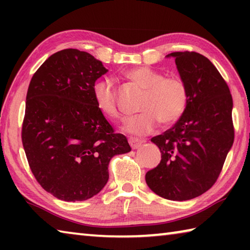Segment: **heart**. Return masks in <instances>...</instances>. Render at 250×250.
Wrapping results in <instances>:
<instances>
[{
    "label": "heart",
    "instance_id": "1",
    "mask_svg": "<svg viewBox=\"0 0 250 250\" xmlns=\"http://www.w3.org/2000/svg\"><path fill=\"white\" fill-rule=\"evenodd\" d=\"M183 92L175 86L160 87L151 101V108L156 115H164L176 119L183 108Z\"/></svg>",
    "mask_w": 250,
    "mask_h": 250
}]
</instances>
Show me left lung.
I'll use <instances>...</instances> for the list:
<instances>
[{
    "instance_id": "1",
    "label": "left lung",
    "mask_w": 250,
    "mask_h": 250,
    "mask_svg": "<svg viewBox=\"0 0 250 250\" xmlns=\"http://www.w3.org/2000/svg\"><path fill=\"white\" fill-rule=\"evenodd\" d=\"M108 73L92 55L68 48L46 59L29 83L22 141L42 188L66 202L97 195L110 160L131 151L99 108L95 83Z\"/></svg>"
}]
</instances>
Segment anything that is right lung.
<instances>
[{"instance_id":"add662e5","label":"right lung","mask_w":250,"mask_h":250,"mask_svg":"<svg viewBox=\"0 0 250 250\" xmlns=\"http://www.w3.org/2000/svg\"><path fill=\"white\" fill-rule=\"evenodd\" d=\"M174 62L186 97L176 124L151 141L161 162L146 174L149 188L171 201L192 200L216 182L234 142L232 99L209 59L194 52L166 56Z\"/></svg>"}]
</instances>
